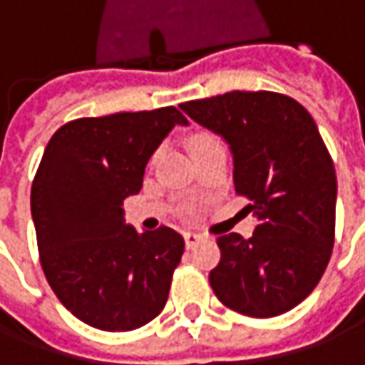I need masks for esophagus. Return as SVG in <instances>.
<instances>
[{
    "mask_svg": "<svg viewBox=\"0 0 365 365\" xmlns=\"http://www.w3.org/2000/svg\"><path fill=\"white\" fill-rule=\"evenodd\" d=\"M183 240H185V246H187V248H193V246L201 240V237L195 235V232H183Z\"/></svg>",
    "mask_w": 365,
    "mask_h": 365,
    "instance_id": "1",
    "label": "esophagus"
}]
</instances>
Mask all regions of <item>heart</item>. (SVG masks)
<instances>
[{
  "label": "heart",
  "instance_id": "heart-1",
  "mask_svg": "<svg viewBox=\"0 0 365 365\" xmlns=\"http://www.w3.org/2000/svg\"><path fill=\"white\" fill-rule=\"evenodd\" d=\"M217 143V138L213 135H207V133H201V135H195L191 138V150H199L201 146H207V144Z\"/></svg>",
  "mask_w": 365,
  "mask_h": 365
}]
</instances>
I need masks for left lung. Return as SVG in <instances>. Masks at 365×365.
I'll list each match as a JSON object with an SVG mask.
<instances>
[{
  "label": "left lung",
  "mask_w": 365,
  "mask_h": 365,
  "mask_svg": "<svg viewBox=\"0 0 365 365\" xmlns=\"http://www.w3.org/2000/svg\"><path fill=\"white\" fill-rule=\"evenodd\" d=\"M180 107L227 140L235 190L258 219L250 238H217L215 295L246 317L287 313L321 282L334 246L336 174L313 117L275 91H230Z\"/></svg>",
  "instance_id": "8db88e82"
}]
</instances>
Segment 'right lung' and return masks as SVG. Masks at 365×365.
Listing matches in <instances>:
<instances>
[{
    "mask_svg": "<svg viewBox=\"0 0 365 365\" xmlns=\"http://www.w3.org/2000/svg\"><path fill=\"white\" fill-rule=\"evenodd\" d=\"M175 125H187L175 107L83 117L44 148L31 187L41 266L60 303L93 329H140L166 305L182 235L138 232L123 201L140 191L144 168Z\"/></svg>",
    "mask_w": 365,
    "mask_h": 365,
    "instance_id": "obj_1",
    "label": "right lung"
}]
</instances>
